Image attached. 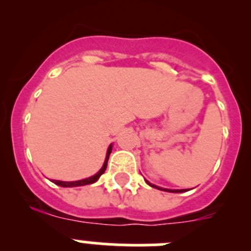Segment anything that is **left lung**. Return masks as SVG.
Wrapping results in <instances>:
<instances>
[{"mask_svg":"<svg viewBox=\"0 0 251 251\" xmlns=\"http://www.w3.org/2000/svg\"><path fill=\"white\" fill-rule=\"evenodd\" d=\"M146 182H147L150 186H152V187L158 188V190H162V191H166V192H182L183 191V190H168V188H161V187H158V186H156V185H152V183H150L148 181H146Z\"/></svg>","mask_w":251,"mask_h":251,"instance_id":"obj_1","label":"left lung"}]
</instances>
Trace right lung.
<instances>
[{
    "mask_svg": "<svg viewBox=\"0 0 251 251\" xmlns=\"http://www.w3.org/2000/svg\"><path fill=\"white\" fill-rule=\"evenodd\" d=\"M112 146H109V148H108V151H106V156H105V161H104L103 163V167L99 170V172H97V174L94 175V176L92 177H88V178H84V179H80V181H73V182H65V181H56V179H54L52 182L55 183V185L57 186H61V187H76V186H84V185H90V183H94L97 182L99 179V177L101 176V175L104 174V171H105L106 168V165H108V159H109V156L110 153H112Z\"/></svg>",
    "mask_w": 251,
    "mask_h": 251,
    "instance_id": "obj_1",
    "label": "right lung"
}]
</instances>
